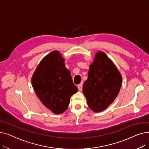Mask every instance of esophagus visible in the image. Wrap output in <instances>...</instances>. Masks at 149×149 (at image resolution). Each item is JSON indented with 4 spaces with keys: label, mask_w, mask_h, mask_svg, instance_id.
<instances>
[{
    "label": "esophagus",
    "mask_w": 149,
    "mask_h": 149,
    "mask_svg": "<svg viewBox=\"0 0 149 149\" xmlns=\"http://www.w3.org/2000/svg\"><path fill=\"white\" fill-rule=\"evenodd\" d=\"M78 89H79V90L80 91H82V89H83V85H82V84H80L78 85Z\"/></svg>",
    "instance_id": "1"
}]
</instances>
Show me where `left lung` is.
<instances>
[{"label": "left lung", "mask_w": 149, "mask_h": 149, "mask_svg": "<svg viewBox=\"0 0 149 149\" xmlns=\"http://www.w3.org/2000/svg\"><path fill=\"white\" fill-rule=\"evenodd\" d=\"M122 82V75L112 60L104 52L98 51L83 87L89 108L94 112L106 109L118 96Z\"/></svg>", "instance_id": "1"}]
</instances>
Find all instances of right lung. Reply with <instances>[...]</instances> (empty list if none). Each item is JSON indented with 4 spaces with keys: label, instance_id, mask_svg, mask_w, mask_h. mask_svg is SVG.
I'll return each instance as SVG.
<instances>
[{
    "label": "right lung",
    "instance_id": "obj_1",
    "mask_svg": "<svg viewBox=\"0 0 149 149\" xmlns=\"http://www.w3.org/2000/svg\"><path fill=\"white\" fill-rule=\"evenodd\" d=\"M65 61L58 51H53L39 63L31 78L37 96L55 114L66 111L70 97L78 91Z\"/></svg>",
    "mask_w": 149,
    "mask_h": 149
}]
</instances>
